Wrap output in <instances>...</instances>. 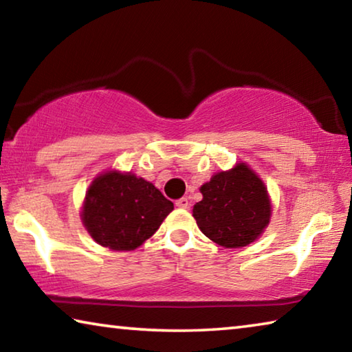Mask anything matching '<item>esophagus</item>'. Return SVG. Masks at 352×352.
Returning a JSON list of instances; mask_svg holds the SVG:
<instances>
[{"label":"esophagus","mask_w":352,"mask_h":352,"mask_svg":"<svg viewBox=\"0 0 352 352\" xmlns=\"http://www.w3.org/2000/svg\"><path fill=\"white\" fill-rule=\"evenodd\" d=\"M175 205H177L178 208H188V206H189V200H188L186 197H182V199H178V200L175 201Z\"/></svg>","instance_id":"1"}]
</instances>
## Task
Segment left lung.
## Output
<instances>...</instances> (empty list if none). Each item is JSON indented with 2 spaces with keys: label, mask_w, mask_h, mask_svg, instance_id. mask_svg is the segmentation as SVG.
<instances>
[{
  "label": "left lung",
  "mask_w": 352,
  "mask_h": 352,
  "mask_svg": "<svg viewBox=\"0 0 352 352\" xmlns=\"http://www.w3.org/2000/svg\"><path fill=\"white\" fill-rule=\"evenodd\" d=\"M204 199L192 208L199 228L225 248L252 243L270 220V200L258 175L239 163L219 172L200 188Z\"/></svg>",
  "instance_id": "left-lung-1"
}]
</instances>
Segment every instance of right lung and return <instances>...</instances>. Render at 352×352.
I'll return each mask as SVG.
<instances>
[{
	"mask_svg": "<svg viewBox=\"0 0 352 352\" xmlns=\"http://www.w3.org/2000/svg\"><path fill=\"white\" fill-rule=\"evenodd\" d=\"M172 210L174 204L144 178L107 172L88 189L82 220L100 245L129 252L148 239Z\"/></svg>",
	"mask_w": 352,
	"mask_h": 352,
	"instance_id": "add662e5",
	"label": "right lung"
}]
</instances>
